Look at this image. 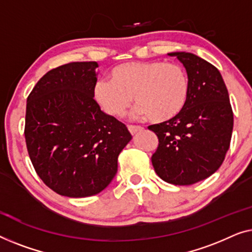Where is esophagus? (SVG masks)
Returning <instances> with one entry per match:
<instances>
[{
  "label": "esophagus",
  "instance_id": "1",
  "mask_svg": "<svg viewBox=\"0 0 252 252\" xmlns=\"http://www.w3.org/2000/svg\"><path fill=\"white\" fill-rule=\"evenodd\" d=\"M127 129H129L131 134H134V133L139 132V131L143 130V127L139 126H127Z\"/></svg>",
  "mask_w": 252,
  "mask_h": 252
}]
</instances>
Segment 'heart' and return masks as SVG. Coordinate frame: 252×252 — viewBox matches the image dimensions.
<instances>
[{"label":"heart","mask_w":252,"mask_h":252,"mask_svg":"<svg viewBox=\"0 0 252 252\" xmlns=\"http://www.w3.org/2000/svg\"><path fill=\"white\" fill-rule=\"evenodd\" d=\"M189 94L186 70L179 63L162 60L120 63L109 72V80L94 84V98L108 115L121 118L132 102L137 116L164 122L179 114Z\"/></svg>","instance_id":"b5f03b06"}]
</instances>
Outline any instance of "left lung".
Segmentation results:
<instances>
[{
	"mask_svg": "<svg viewBox=\"0 0 252 252\" xmlns=\"http://www.w3.org/2000/svg\"><path fill=\"white\" fill-rule=\"evenodd\" d=\"M170 57L185 67L189 94L178 115L150 126L158 138L152 164L161 179L173 185H192L215 173L231 144L233 111L221 74L207 60L189 52Z\"/></svg>",
	"mask_w": 252,
	"mask_h": 252,
	"instance_id": "left-lung-1",
	"label": "left lung"
}]
</instances>
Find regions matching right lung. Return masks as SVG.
Segmentation results:
<instances>
[{"label": "right lung", "instance_id": "right-lung-1", "mask_svg": "<svg viewBox=\"0 0 252 252\" xmlns=\"http://www.w3.org/2000/svg\"><path fill=\"white\" fill-rule=\"evenodd\" d=\"M97 67V62H76L49 70L27 98L25 139L31 161L45 185L63 196L104 190L132 138L94 99Z\"/></svg>", "mask_w": 252, "mask_h": 252}]
</instances>
